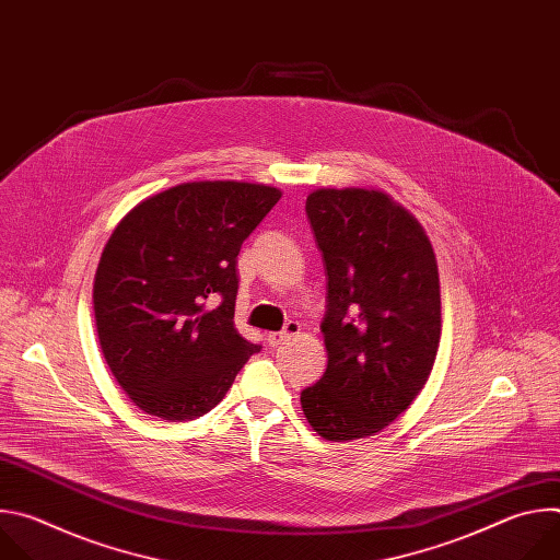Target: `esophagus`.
<instances>
[{"label": "esophagus", "mask_w": 560, "mask_h": 560, "mask_svg": "<svg viewBox=\"0 0 560 560\" xmlns=\"http://www.w3.org/2000/svg\"><path fill=\"white\" fill-rule=\"evenodd\" d=\"M299 330H301V328H299L296 322H288L281 332H270V335H268V343H270L272 348H277V346L290 341L294 335H299Z\"/></svg>", "instance_id": "obj_1"}]
</instances>
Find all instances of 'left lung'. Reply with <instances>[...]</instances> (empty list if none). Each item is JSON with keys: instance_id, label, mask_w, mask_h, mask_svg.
<instances>
[{"instance_id": "left-lung-1", "label": "left lung", "mask_w": 560, "mask_h": 560, "mask_svg": "<svg viewBox=\"0 0 560 560\" xmlns=\"http://www.w3.org/2000/svg\"><path fill=\"white\" fill-rule=\"evenodd\" d=\"M305 212L328 275V368L301 408L328 441L387 428L430 378L441 341L439 266L421 223L389 195L318 188Z\"/></svg>"}]
</instances>
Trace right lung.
Returning a JSON list of instances; mask_svg holds the SVG:
<instances>
[{"mask_svg":"<svg viewBox=\"0 0 560 560\" xmlns=\"http://www.w3.org/2000/svg\"><path fill=\"white\" fill-rule=\"evenodd\" d=\"M279 199L264 184L190 182L143 199L113 230L93 285L97 337L145 415L210 412L261 350L234 328L236 255Z\"/></svg>","mask_w":560,"mask_h":560,"instance_id":"right-lung-1","label":"right lung"}]
</instances>
